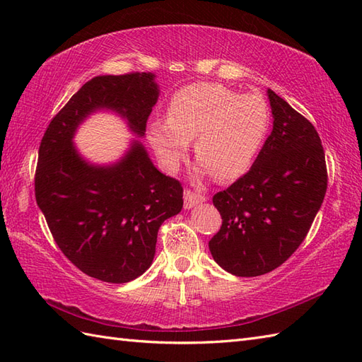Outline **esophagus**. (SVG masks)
Returning a JSON list of instances; mask_svg holds the SVG:
<instances>
[{"mask_svg": "<svg viewBox=\"0 0 362 362\" xmlns=\"http://www.w3.org/2000/svg\"><path fill=\"white\" fill-rule=\"evenodd\" d=\"M183 199H185V209H193L194 205L205 202L206 196L202 194V193H199V191L187 188L185 193H183Z\"/></svg>", "mask_w": 362, "mask_h": 362, "instance_id": "1", "label": "esophagus"}]
</instances>
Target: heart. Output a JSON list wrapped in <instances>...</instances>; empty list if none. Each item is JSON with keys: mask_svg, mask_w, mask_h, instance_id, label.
<instances>
[{"mask_svg": "<svg viewBox=\"0 0 362 362\" xmlns=\"http://www.w3.org/2000/svg\"><path fill=\"white\" fill-rule=\"evenodd\" d=\"M261 96L240 95L221 83H191L173 96L166 119H153L148 138L168 169H175L194 140L201 171L235 180L249 171L269 130Z\"/></svg>", "mask_w": 362, "mask_h": 362, "instance_id": "obj_1", "label": "heart"}]
</instances>
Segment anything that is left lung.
Listing matches in <instances>:
<instances>
[{"mask_svg":"<svg viewBox=\"0 0 362 362\" xmlns=\"http://www.w3.org/2000/svg\"><path fill=\"white\" fill-rule=\"evenodd\" d=\"M274 127L257 160L213 196L222 226L209 241L214 261L236 276L281 266L308 235L327 193L320 136L303 115L267 90Z\"/></svg>","mask_w":362,"mask_h":362,"instance_id":"obj_1","label":"left lung"}]
</instances>
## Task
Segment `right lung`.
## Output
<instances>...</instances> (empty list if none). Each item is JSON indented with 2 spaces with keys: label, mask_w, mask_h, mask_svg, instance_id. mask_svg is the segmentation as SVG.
Listing matches in <instances>:
<instances>
[{
  "label": "right lung",
  "mask_w": 362,
  "mask_h": 362,
  "mask_svg": "<svg viewBox=\"0 0 362 362\" xmlns=\"http://www.w3.org/2000/svg\"><path fill=\"white\" fill-rule=\"evenodd\" d=\"M157 99L152 73L96 76L51 119L38 148L35 201L54 241L101 281L127 283L148 271L160 226L182 210L183 188L152 165L138 140L118 163L95 166L79 156L73 136L99 109L119 113L143 136Z\"/></svg>",
  "instance_id": "right-lung-1"
}]
</instances>
